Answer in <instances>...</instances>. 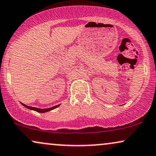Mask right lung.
Returning a JSON list of instances; mask_svg holds the SVG:
<instances>
[{"instance_id": "add662e5", "label": "right lung", "mask_w": 156, "mask_h": 156, "mask_svg": "<svg viewBox=\"0 0 156 156\" xmlns=\"http://www.w3.org/2000/svg\"><path fill=\"white\" fill-rule=\"evenodd\" d=\"M21 104L23 105L24 107H26V108L29 109V110H34V111H36V112H41V113H44V112H48V111L54 110V109H55V108H58V107L59 106V105H56V106H54V107H52V108H46V109H39V108H33V107L28 106V105H24V104H23V103H21Z\"/></svg>"}]
</instances>
